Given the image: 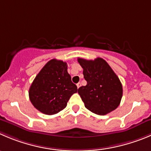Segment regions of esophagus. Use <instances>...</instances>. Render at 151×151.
<instances>
[{
    "label": "esophagus",
    "mask_w": 151,
    "mask_h": 151,
    "mask_svg": "<svg viewBox=\"0 0 151 151\" xmlns=\"http://www.w3.org/2000/svg\"><path fill=\"white\" fill-rule=\"evenodd\" d=\"M76 86H77V88H79L80 87V86H81V84H80V83H78V84H76Z\"/></svg>",
    "instance_id": "1"
}]
</instances>
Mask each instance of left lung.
<instances>
[{"mask_svg":"<svg viewBox=\"0 0 151 151\" xmlns=\"http://www.w3.org/2000/svg\"><path fill=\"white\" fill-rule=\"evenodd\" d=\"M78 61L87 81V85L78 90L86 108L98 115H106L116 110L122 97V85L107 61L101 58H78Z\"/></svg>","mask_w":151,"mask_h":151,"instance_id":"left-lung-1","label":"left lung"}]
</instances>
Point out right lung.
<instances>
[{
	"label": "right lung",
	"mask_w": 151,
	"mask_h": 151,
	"mask_svg": "<svg viewBox=\"0 0 151 151\" xmlns=\"http://www.w3.org/2000/svg\"><path fill=\"white\" fill-rule=\"evenodd\" d=\"M76 85L71 81L67 64L61 60L52 59L38 73L29 90L32 105L42 113L56 114L67 107L71 96L77 93Z\"/></svg>",
	"instance_id": "right-lung-1"
}]
</instances>
